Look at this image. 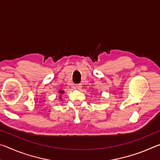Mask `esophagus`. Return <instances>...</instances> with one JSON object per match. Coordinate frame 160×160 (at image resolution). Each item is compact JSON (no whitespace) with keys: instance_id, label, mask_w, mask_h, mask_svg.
I'll return each mask as SVG.
<instances>
[{"instance_id":"obj_1","label":"esophagus","mask_w":160,"mask_h":160,"mask_svg":"<svg viewBox=\"0 0 160 160\" xmlns=\"http://www.w3.org/2000/svg\"><path fill=\"white\" fill-rule=\"evenodd\" d=\"M75 88H76L78 90H81V89H82V85H81V84H78V85H75Z\"/></svg>"}]
</instances>
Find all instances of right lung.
<instances>
[{"label":"right lung","instance_id":"add662e5","mask_svg":"<svg viewBox=\"0 0 160 160\" xmlns=\"http://www.w3.org/2000/svg\"><path fill=\"white\" fill-rule=\"evenodd\" d=\"M59 92V93H60V94H63V93L64 92H63V91H61V90H60V91H59V92Z\"/></svg>","mask_w":160,"mask_h":160}]
</instances>
